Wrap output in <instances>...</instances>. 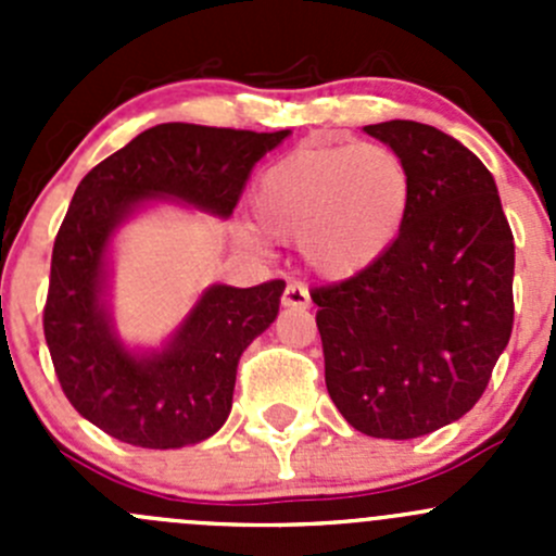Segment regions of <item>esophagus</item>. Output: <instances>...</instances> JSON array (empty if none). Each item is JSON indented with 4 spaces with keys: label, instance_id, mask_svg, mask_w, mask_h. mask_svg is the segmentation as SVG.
I'll return each mask as SVG.
<instances>
[{
    "label": "esophagus",
    "instance_id": "esophagus-1",
    "mask_svg": "<svg viewBox=\"0 0 556 556\" xmlns=\"http://www.w3.org/2000/svg\"><path fill=\"white\" fill-rule=\"evenodd\" d=\"M282 306L285 309H306V306H309V290L299 282H290L288 288H285Z\"/></svg>",
    "mask_w": 556,
    "mask_h": 556
}]
</instances>
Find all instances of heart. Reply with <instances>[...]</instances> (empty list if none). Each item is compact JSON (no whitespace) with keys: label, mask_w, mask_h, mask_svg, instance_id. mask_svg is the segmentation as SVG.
Masks as SVG:
<instances>
[{"label":"heart","mask_w":556,"mask_h":556,"mask_svg":"<svg viewBox=\"0 0 556 556\" xmlns=\"http://www.w3.org/2000/svg\"><path fill=\"white\" fill-rule=\"evenodd\" d=\"M412 177L377 142L306 144L263 172L255 217L279 242H301L317 277L350 279L390 250L406 220Z\"/></svg>","instance_id":"heart-1"}]
</instances>
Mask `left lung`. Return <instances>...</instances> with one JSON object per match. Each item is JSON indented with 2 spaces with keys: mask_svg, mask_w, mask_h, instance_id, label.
<instances>
[{
  "mask_svg": "<svg viewBox=\"0 0 556 556\" xmlns=\"http://www.w3.org/2000/svg\"><path fill=\"white\" fill-rule=\"evenodd\" d=\"M406 164L412 201L390 250L312 293L325 384L374 439L428 435L468 414L514 328V237L490 169L433 126H366Z\"/></svg>",
  "mask_w": 556,
  "mask_h": 556,
  "instance_id": "8db88e82",
  "label": "left lung"
}]
</instances>
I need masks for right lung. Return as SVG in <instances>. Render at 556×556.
Returning a JSON list of instances; mask_svg holds the SVG:
<instances>
[{"instance_id":"add662e5","label":"right lung","mask_w":556,"mask_h":556,"mask_svg":"<svg viewBox=\"0 0 556 556\" xmlns=\"http://www.w3.org/2000/svg\"><path fill=\"white\" fill-rule=\"evenodd\" d=\"M288 137L161 123L77 185L53 244L45 341L72 406L112 439L179 450L215 435L231 414L239 357L285 293L282 279L210 285L161 344H128L112 314L117 231L164 204L228 220L257 161Z\"/></svg>"}]
</instances>
